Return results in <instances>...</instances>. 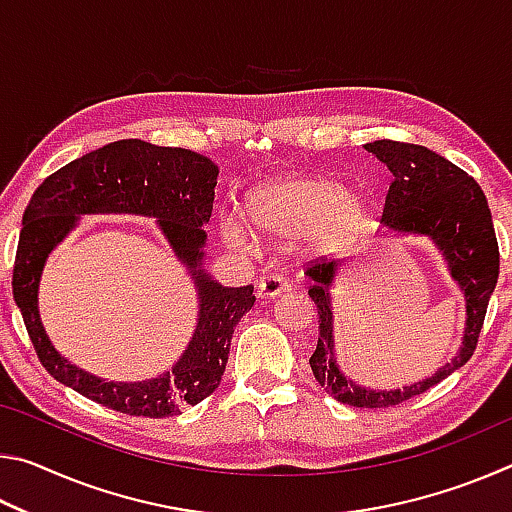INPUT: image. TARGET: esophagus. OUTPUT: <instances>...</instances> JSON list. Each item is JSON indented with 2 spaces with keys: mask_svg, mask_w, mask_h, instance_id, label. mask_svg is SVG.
<instances>
[{
  "mask_svg": "<svg viewBox=\"0 0 512 512\" xmlns=\"http://www.w3.org/2000/svg\"><path fill=\"white\" fill-rule=\"evenodd\" d=\"M289 289V282L282 275H268L259 282V298H277Z\"/></svg>",
  "mask_w": 512,
  "mask_h": 512,
  "instance_id": "obj_1",
  "label": "esophagus"
}]
</instances>
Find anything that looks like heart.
Listing matches in <instances>:
<instances>
[{
    "mask_svg": "<svg viewBox=\"0 0 512 512\" xmlns=\"http://www.w3.org/2000/svg\"><path fill=\"white\" fill-rule=\"evenodd\" d=\"M250 225L259 235L289 239L305 235L320 253H336L357 244L370 225L361 196L345 194L339 180L327 176H284L255 189L248 198ZM225 237L248 246L253 232L244 221H225Z\"/></svg>",
    "mask_w": 512,
    "mask_h": 512,
    "instance_id": "b5f03b06",
    "label": "heart"
}]
</instances>
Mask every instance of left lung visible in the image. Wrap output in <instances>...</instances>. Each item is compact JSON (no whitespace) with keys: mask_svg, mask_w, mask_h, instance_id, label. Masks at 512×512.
Instances as JSON below:
<instances>
[{"mask_svg":"<svg viewBox=\"0 0 512 512\" xmlns=\"http://www.w3.org/2000/svg\"><path fill=\"white\" fill-rule=\"evenodd\" d=\"M393 173V183L386 192L381 223L397 232L429 235L443 250L454 280L461 284L467 302V327L463 348L440 368L436 375L397 391H368L345 379L334 359L332 309H329V284L334 280L339 262L327 257L311 259L305 268L311 287L309 298L318 309V343L309 366L325 391L343 404L357 409H388L415 395H422L438 381L465 366L476 350L479 334L488 311L492 291L499 277V244L492 225V214L483 189L472 176L429 151L427 146L377 140L366 144Z\"/></svg>","mask_w":512,"mask_h":512,"instance_id":"left-lung-1","label":"left lung"}]
</instances>
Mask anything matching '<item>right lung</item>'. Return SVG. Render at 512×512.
<instances>
[{"label":"right lung","instance_id":"1","mask_svg":"<svg viewBox=\"0 0 512 512\" xmlns=\"http://www.w3.org/2000/svg\"><path fill=\"white\" fill-rule=\"evenodd\" d=\"M219 167L201 153L142 140H119L85 153L45 178L24 210L13 266V298L29 339L51 377L88 400L137 418H169L212 395L228 363L230 341L255 305L253 284L228 289L201 271L205 230ZM155 215L176 252L193 268L202 293L195 339L171 373L140 385H112L72 367L53 350L37 316V282L48 250L79 213Z\"/></svg>","mask_w":512,"mask_h":512}]
</instances>
